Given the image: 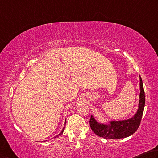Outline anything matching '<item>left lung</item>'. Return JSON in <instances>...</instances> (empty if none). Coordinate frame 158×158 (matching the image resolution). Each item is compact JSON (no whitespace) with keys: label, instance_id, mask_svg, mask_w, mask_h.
Returning a JSON list of instances; mask_svg holds the SVG:
<instances>
[{"label":"left lung","instance_id":"left-lung-1","mask_svg":"<svg viewBox=\"0 0 158 158\" xmlns=\"http://www.w3.org/2000/svg\"><path fill=\"white\" fill-rule=\"evenodd\" d=\"M139 100L138 109L135 114L128 119L108 121L107 123L98 122L92 115L90 127L98 136L107 139H118L133 135L139 126L145 106V94L142 80L139 76Z\"/></svg>","mask_w":158,"mask_h":158}]
</instances>
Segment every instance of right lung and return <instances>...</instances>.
Listing matches in <instances>:
<instances>
[{
    "label": "right lung",
    "mask_w": 158,
    "mask_h": 158,
    "mask_svg": "<svg viewBox=\"0 0 158 158\" xmlns=\"http://www.w3.org/2000/svg\"><path fill=\"white\" fill-rule=\"evenodd\" d=\"M66 125V121H65V123H64V126ZM64 128H65V126H64L63 127V128H62V131H61V132H60V133H59V134H58L57 135V136L56 137H55L54 138H56V137H59V136H60V135H62V133H63V132H64Z\"/></svg>",
    "instance_id": "right-lung-1"
}]
</instances>
